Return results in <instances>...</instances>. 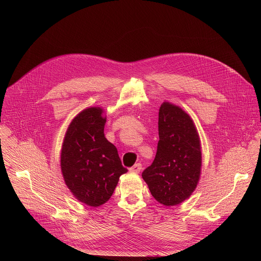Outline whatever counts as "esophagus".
I'll list each match as a JSON object with an SVG mask.
<instances>
[{"mask_svg":"<svg viewBox=\"0 0 261 261\" xmlns=\"http://www.w3.org/2000/svg\"><path fill=\"white\" fill-rule=\"evenodd\" d=\"M141 170V164L140 163H136L134 164L131 168H130V171L133 172V173H139Z\"/></svg>","mask_w":261,"mask_h":261,"instance_id":"1","label":"esophagus"}]
</instances>
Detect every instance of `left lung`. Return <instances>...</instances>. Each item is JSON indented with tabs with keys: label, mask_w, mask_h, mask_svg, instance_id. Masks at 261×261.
Here are the masks:
<instances>
[{
	"label": "left lung",
	"mask_w": 261,
	"mask_h": 261,
	"mask_svg": "<svg viewBox=\"0 0 261 261\" xmlns=\"http://www.w3.org/2000/svg\"><path fill=\"white\" fill-rule=\"evenodd\" d=\"M159 141L152 165L142 172L153 197L163 205L188 199L201 173L200 138L191 117L170 102L159 109Z\"/></svg>",
	"instance_id": "left-lung-1"
}]
</instances>
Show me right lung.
Listing matches in <instances>:
<instances>
[{
    "label": "right lung",
    "mask_w": 261,
    "mask_h": 261,
    "mask_svg": "<svg viewBox=\"0 0 261 261\" xmlns=\"http://www.w3.org/2000/svg\"><path fill=\"white\" fill-rule=\"evenodd\" d=\"M102 107H88L74 118L61 151V170L68 189L81 202L97 207L113 195L119 178L128 170L117 147L104 136Z\"/></svg>",
    "instance_id": "add662e5"
}]
</instances>
